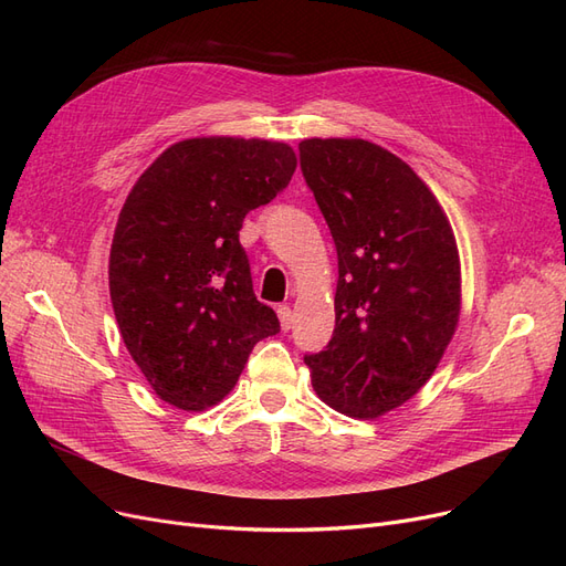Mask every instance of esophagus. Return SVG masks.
Segmentation results:
<instances>
[{
  "instance_id": "esophagus-1",
  "label": "esophagus",
  "mask_w": 566,
  "mask_h": 566,
  "mask_svg": "<svg viewBox=\"0 0 566 566\" xmlns=\"http://www.w3.org/2000/svg\"><path fill=\"white\" fill-rule=\"evenodd\" d=\"M276 312H279V318H281V328H283V331L293 328V310H290L287 304H281Z\"/></svg>"
}]
</instances>
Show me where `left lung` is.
I'll use <instances>...</instances> for the list:
<instances>
[{"mask_svg":"<svg viewBox=\"0 0 566 566\" xmlns=\"http://www.w3.org/2000/svg\"><path fill=\"white\" fill-rule=\"evenodd\" d=\"M300 167L337 250L335 331L304 354L312 385L349 418H378L430 380L460 314L447 214L401 158L364 139H306Z\"/></svg>","mask_w":566,"mask_h":566,"instance_id":"obj_1","label":"left lung"}]
</instances>
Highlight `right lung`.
I'll list each match as a JSON object with an SVG mask.
<instances>
[{
  "mask_svg": "<svg viewBox=\"0 0 566 566\" xmlns=\"http://www.w3.org/2000/svg\"><path fill=\"white\" fill-rule=\"evenodd\" d=\"M290 146L186 139L134 184L111 248V302L125 345L158 397L184 410L221 401L256 342L281 323L254 297L238 231L293 179Z\"/></svg>",
  "mask_w": 566,
  "mask_h": 566,
  "instance_id": "add662e5",
  "label": "right lung"
}]
</instances>
